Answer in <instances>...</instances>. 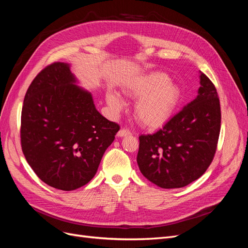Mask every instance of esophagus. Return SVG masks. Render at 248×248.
Wrapping results in <instances>:
<instances>
[{"label":"esophagus","mask_w":248,"mask_h":248,"mask_svg":"<svg viewBox=\"0 0 248 248\" xmlns=\"http://www.w3.org/2000/svg\"><path fill=\"white\" fill-rule=\"evenodd\" d=\"M131 132L129 130L127 129H120L117 133V137L118 138H123V137H126V136H130Z\"/></svg>","instance_id":"esophagus-1"}]
</instances>
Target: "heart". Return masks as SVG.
<instances>
[{
	"mask_svg": "<svg viewBox=\"0 0 248 248\" xmlns=\"http://www.w3.org/2000/svg\"><path fill=\"white\" fill-rule=\"evenodd\" d=\"M124 92L130 98L138 99L134 115L140 125L150 129L166 124L181 99V89L161 71H152L136 78L127 85ZM106 99L115 114L125 107L123 98L115 91H108Z\"/></svg>",
	"mask_w": 248,
	"mask_h": 248,
	"instance_id": "1",
	"label": "heart"
}]
</instances>
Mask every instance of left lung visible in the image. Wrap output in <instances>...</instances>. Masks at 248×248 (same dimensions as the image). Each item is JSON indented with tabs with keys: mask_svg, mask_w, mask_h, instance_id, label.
I'll use <instances>...</instances> for the list:
<instances>
[{
	"mask_svg": "<svg viewBox=\"0 0 248 248\" xmlns=\"http://www.w3.org/2000/svg\"><path fill=\"white\" fill-rule=\"evenodd\" d=\"M220 104L212 81L200 71L198 96L161 129L140 137L138 166L161 188H181L212 162L220 131Z\"/></svg>",
	"mask_w": 248,
	"mask_h": 248,
	"instance_id": "8db88e82",
	"label": "left lung"
}]
</instances>
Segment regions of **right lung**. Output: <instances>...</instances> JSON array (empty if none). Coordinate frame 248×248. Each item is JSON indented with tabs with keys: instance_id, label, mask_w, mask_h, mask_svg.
Here are the masks:
<instances>
[{
	"instance_id": "obj_1",
	"label": "right lung",
	"mask_w": 248,
	"mask_h": 248,
	"mask_svg": "<svg viewBox=\"0 0 248 248\" xmlns=\"http://www.w3.org/2000/svg\"><path fill=\"white\" fill-rule=\"evenodd\" d=\"M68 63L44 68L30 85L21 110V148L44 183L70 191L89 183L120 127L96 109Z\"/></svg>"
}]
</instances>
